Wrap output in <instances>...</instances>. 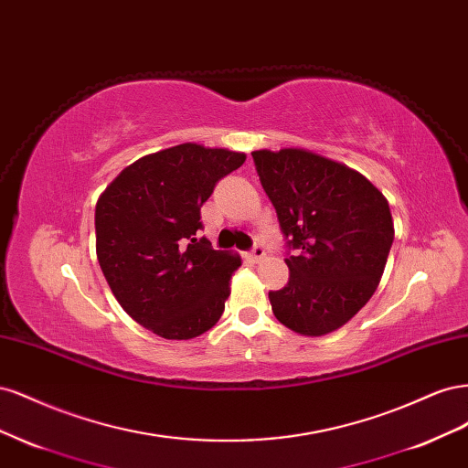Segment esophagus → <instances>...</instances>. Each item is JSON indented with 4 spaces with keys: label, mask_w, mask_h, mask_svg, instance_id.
<instances>
[{
    "label": "esophagus",
    "mask_w": 468,
    "mask_h": 468,
    "mask_svg": "<svg viewBox=\"0 0 468 468\" xmlns=\"http://www.w3.org/2000/svg\"><path fill=\"white\" fill-rule=\"evenodd\" d=\"M265 258V250L261 248V246H256L253 248L251 251H250V260L253 261V263H258V261H261Z\"/></svg>",
    "instance_id": "34e87169"
}]
</instances>
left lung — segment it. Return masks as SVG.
<instances>
[{
    "instance_id": "obj_1",
    "label": "left lung",
    "mask_w": 468,
    "mask_h": 468,
    "mask_svg": "<svg viewBox=\"0 0 468 468\" xmlns=\"http://www.w3.org/2000/svg\"><path fill=\"white\" fill-rule=\"evenodd\" d=\"M261 186L294 256L269 292L275 318L320 337L346 325L377 291L394 239L387 197L357 169L304 148L253 150Z\"/></svg>"
}]
</instances>
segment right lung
I'll return each instance as SVG.
<instances>
[{"instance_id": "right-lung-1", "label": "right lung", "mask_w": 468, "mask_h": 468, "mask_svg": "<svg viewBox=\"0 0 468 468\" xmlns=\"http://www.w3.org/2000/svg\"><path fill=\"white\" fill-rule=\"evenodd\" d=\"M244 162V152L177 144L126 165L99 195V265L124 313L155 335L193 339L220 320L242 260L197 230L217 181Z\"/></svg>"}]
</instances>
